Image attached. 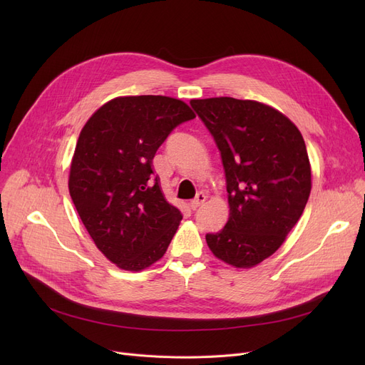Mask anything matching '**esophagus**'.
Instances as JSON below:
<instances>
[{"instance_id":"obj_1","label":"esophagus","mask_w":365,"mask_h":365,"mask_svg":"<svg viewBox=\"0 0 365 365\" xmlns=\"http://www.w3.org/2000/svg\"><path fill=\"white\" fill-rule=\"evenodd\" d=\"M205 195L202 194V192H200V194H197V197L192 200V201H190V208H192V210H197L198 207H201L204 202H205Z\"/></svg>"}]
</instances>
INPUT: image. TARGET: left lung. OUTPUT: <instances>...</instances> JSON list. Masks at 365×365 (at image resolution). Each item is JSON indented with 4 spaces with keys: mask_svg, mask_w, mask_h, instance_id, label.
I'll return each instance as SVG.
<instances>
[{
    "mask_svg": "<svg viewBox=\"0 0 365 365\" xmlns=\"http://www.w3.org/2000/svg\"><path fill=\"white\" fill-rule=\"evenodd\" d=\"M220 150L229 202L222 231L207 234L213 255L235 267L272 256L311 194V164L299 128L256 101H190Z\"/></svg>",
    "mask_w": 365,
    "mask_h": 365,
    "instance_id": "left-lung-1",
    "label": "left lung"
}]
</instances>
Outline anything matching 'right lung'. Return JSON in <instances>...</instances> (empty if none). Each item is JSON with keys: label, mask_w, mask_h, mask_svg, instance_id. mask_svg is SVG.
<instances>
[{"label": "right lung", "mask_w": 365, "mask_h": 365, "mask_svg": "<svg viewBox=\"0 0 365 365\" xmlns=\"http://www.w3.org/2000/svg\"><path fill=\"white\" fill-rule=\"evenodd\" d=\"M167 96H124L83 127L69 171V194L96 247L124 271L160 260L182 220L153 178L155 152L179 124L194 120Z\"/></svg>", "instance_id": "obj_1"}]
</instances>
